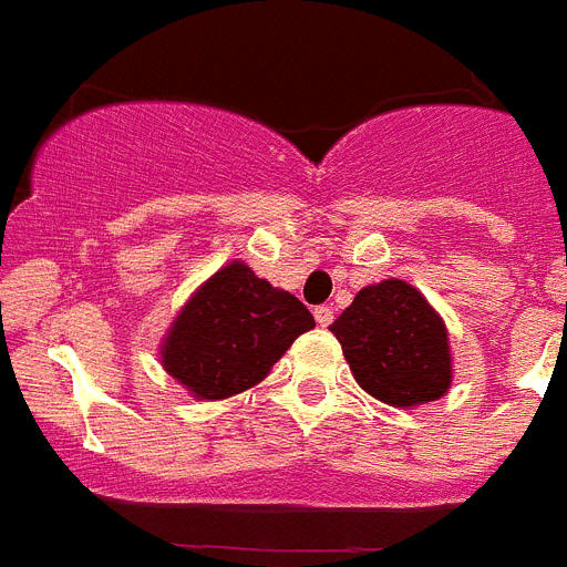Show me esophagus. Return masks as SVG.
Here are the masks:
<instances>
[{
    "mask_svg": "<svg viewBox=\"0 0 567 567\" xmlns=\"http://www.w3.org/2000/svg\"><path fill=\"white\" fill-rule=\"evenodd\" d=\"M313 320H317V326L320 328H328L331 322H334V308H328V306L313 308Z\"/></svg>",
    "mask_w": 567,
    "mask_h": 567,
    "instance_id": "1",
    "label": "esophagus"
}]
</instances>
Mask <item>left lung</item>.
<instances>
[{"label":"left lung","instance_id":"left-lung-1","mask_svg":"<svg viewBox=\"0 0 567 567\" xmlns=\"http://www.w3.org/2000/svg\"><path fill=\"white\" fill-rule=\"evenodd\" d=\"M331 331L357 383L389 406L409 409L437 401L453 383L444 320L403 279L363 288Z\"/></svg>","mask_w":567,"mask_h":567}]
</instances>
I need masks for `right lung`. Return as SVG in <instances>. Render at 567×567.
I'll return each mask as SVG.
<instances>
[{
    "label": "right lung",
    "instance_id": "add662e5",
    "mask_svg": "<svg viewBox=\"0 0 567 567\" xmlns=\"http://www.w3.org/2000/svg\"><path fill=\"white\" fill-rule=\"evenodd\" d=\"M313 317L293 293L230 261L187 299L161 346V363L198 401H225L268 378Z\"/></svg>",
    "mask_w": 567,
    "mask_h": 567
}]
</instances>
